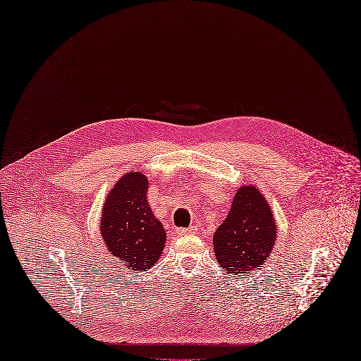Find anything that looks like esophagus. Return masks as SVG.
Returning a JSON list of instances; mask_svg holds the SVG:
<instances>
[{"label":"esophagus","mask_w":361,"mask_h":361,"mask_svg":"<svg viewBox=\"0 0 361 361\" xmlns=\"http://www.w3.org/2000/svg\"><path fill=\"white\" fill-rule=\"evenodd\" d=\"M179 235H183V234H194L195 233V227H190V228H178L176 230Z\"/></svg>","instance_id":"1"}]
</instances>
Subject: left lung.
<instances>
[{
	"mask_svg": "<svg viewBox=\"0 0 361 361\" xmlns=\"http://www.w3.org/2000/svg\"><path fill=\"white\" fill-rule=\"evenodd\" d=\"M276 238L275 216L264 194L255 185H242L214 234V252L227 273L245 275L266 263Z\"/></svg>",
	"mask_w": 361,
	"mask_h": 361,
	"instance_id": "1",
	"label": "left lung"
}]
</instances>
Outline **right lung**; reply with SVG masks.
<instances>
[{
    "mask_svg": "<svg viewBox=\"0 0 361 361\" xmlns=\"http://www.w3.org/2000/svg\"><path fill=\"white\" fill-rule=\"evenodd\" d=\"M100 234L107 251L126 269L139 273L157 264L167 233L149 206L145 173H126L111 186L103 204Z\"/></svg>",
    "mask_w": 361,
    "mask_h": 361,
    "instance_id": "1",
    "label": "right lung"
}]
</instances>
